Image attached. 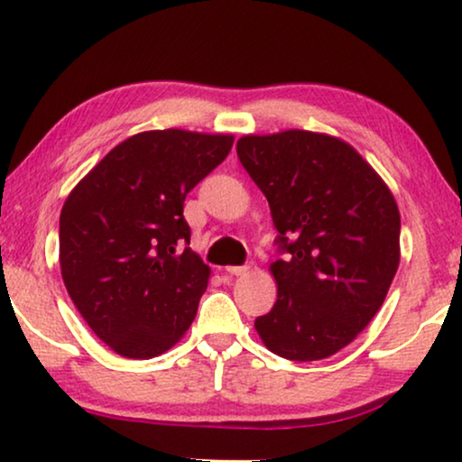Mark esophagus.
Wrapping results in <instances>:
<instances>
[{
    "mask_svg": "<svg viewBox=\"0 0 462 462\" xmlns=\"http://www.w3.org/2000/svg\"><path fill=\"white\" fill-rule=\"evenodd\" d=\"M225 271L229 275H244V273H248L250 267H248V264H239V267H226Z\"/></svg>",
    "mask_w": 462,
    "mask_h": 462,
    "instance_id": "1",
    "label": "esophagus"
}]
</instances>
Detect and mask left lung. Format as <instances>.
Returning <instances> with one entry per match:
<instances>
[{
  "mask_svg": "<svg viewBox=\"0 0 462 462\" xmlns=\"http://www.w3.org/2000/svg\"><path fill=\"white\" fill-rule=\"evenodd\" d=\"M237 157L277 229V300L254 326L275 356L315 362L381 309L400 264V210L351 144L307 130L244 136Z\"/></svg>",
  "mask_w": 462,
  "mask_h": 462,
  "instance_id": "8db88e82",
  "label": "left lung"
}]
</instances>
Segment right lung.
Returning <instances> with one entry per match:
<instances>
[{
  "mask_svg": "<svg viewBox=\"0 0 462 462\" xmlns=\"http://www.w3.org/2000/svg\"><path fill=\"white\" fill-rule=\"evenodd\" d=\"M231 147L225 134L141 132L111 149L62 206V282L119 356H162L195 319L210 269L189 248L182 206Z\"/></svg>",
  "mask_w": 462,
  "mask_h": 462,
  "instance_id": "add662e5",
  "label": "right lung"
}]
</instances>
